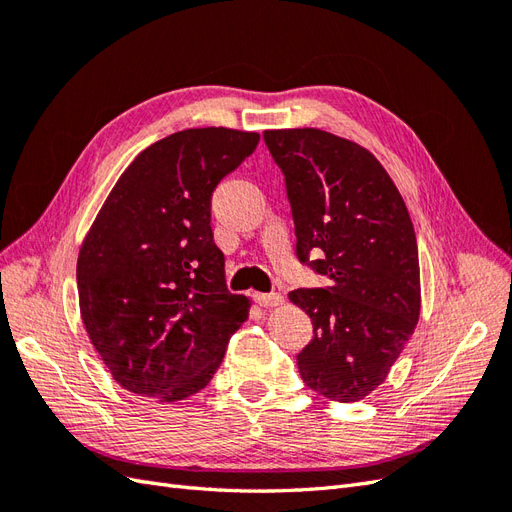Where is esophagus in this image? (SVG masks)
<instances>
[{"label": "esophagus", "instance_id": "1", "mask_svg": "<svg viewBox=\"0 0 512 512\" xmlns=\"http://www.w3.org/2000/svg\"><path fill=\"white\" fill-rule=\"evenodd\" d=\"M256 303L262 307H280L284 305V297L280 292H269V294H256Z\"/></svg>", "mask_w": 512, "mask_h": 512}]
</instances>
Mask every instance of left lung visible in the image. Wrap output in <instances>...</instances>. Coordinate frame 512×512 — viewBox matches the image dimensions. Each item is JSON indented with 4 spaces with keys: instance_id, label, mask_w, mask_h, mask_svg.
<instances>
[{
    "instance_id": "left-lung-1",
    "label": "left lung",
    "mask_w": 512,
    "mask_h": 512,
    "mask_svg": "<svg viewBox=\"0 0 512 512\" xmlns=\"http://www.w3.org/2000/svg\"><path fill=\"white\" fill-rule=\"evenodd\" d=\"M262 136L286 179L297 256L331 280L288 294L314 324L299 374L327 399L359 401L389 376L421 314L406 203L384 166L348 138L318 128Z\"/></svg>"
}]
</instances>
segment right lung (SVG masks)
<instances>
[{
  "instance_id": "add662e5",
  "label": "right lung",
  "mask_w": 512,
  "mask_h": 512,
  "mask_svg": "<svg viewBox=\"0 0 512 512\" xmlns=\"http://www.w3.org/2000/svg\"><path fill=\"white\" fill-rule=\"evenodd\" d=\"M260 134L192 128L138 153L91 224L76 262L91 344L130 393L203 391L250 299L232 294L213 241L211 194Z\"/></svg>"
}]
</instances>
